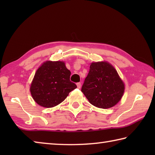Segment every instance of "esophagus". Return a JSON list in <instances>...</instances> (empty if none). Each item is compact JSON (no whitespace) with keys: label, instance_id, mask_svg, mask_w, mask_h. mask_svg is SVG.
I'll list each match as a JSON object with an SVG mask.
<instances>
[{"label":"esophagus","instance_id":"34e87169","mask_svg":"<svg viewBox=\"0 0 155 155\" xmlns=\"http://www.w3.org/2000/svg\"><path fill=\"white\" fill-rule=\"evenodd\" d=\"M77 87H78V89H80L81 87V83H77Z\"/></svg>","mask_w":155,"mask_h":155}]
</instances>
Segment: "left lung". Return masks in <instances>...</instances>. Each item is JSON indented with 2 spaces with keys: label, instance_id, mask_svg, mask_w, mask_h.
<instances>
[{
  "label": "left lung",
  "instance_id": "left-lung-1",
  "mask_svg": "<svg viewBox=\"0 0 155 155\" xmlns=\"http://www.w3.org/2000/svg\"><path fill=\"white\" fill-rule=\"evenodd\" d=\"M81 91L92 105L108 109L115 106L122 98L124 84L109 63L94 62L90 65Z\"/></svg>",
  "mask_w": 155,
  "mask_h": 155
}]
</instances>
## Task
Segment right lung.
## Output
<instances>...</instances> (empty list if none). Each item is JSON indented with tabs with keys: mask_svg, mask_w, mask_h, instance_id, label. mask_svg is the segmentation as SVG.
<instances>
[{
	"mask_svg": "<svg viewBox=\"0 0 155 155\" xmlns=\"http://www.w3.org/2000/svg\"><path fill=\"white\" fill-rule=\"evenodd\" d=\"M71 72L64 61L44 62L37 70L30 91L39 105L51 108L62 103L77 87L70 80Z\"/></svg>",
	"mask_w": 155,
	"mask_h": 155,
	"instance_id": "add662e5",
	"label": "right lung"
}]
</instances>
